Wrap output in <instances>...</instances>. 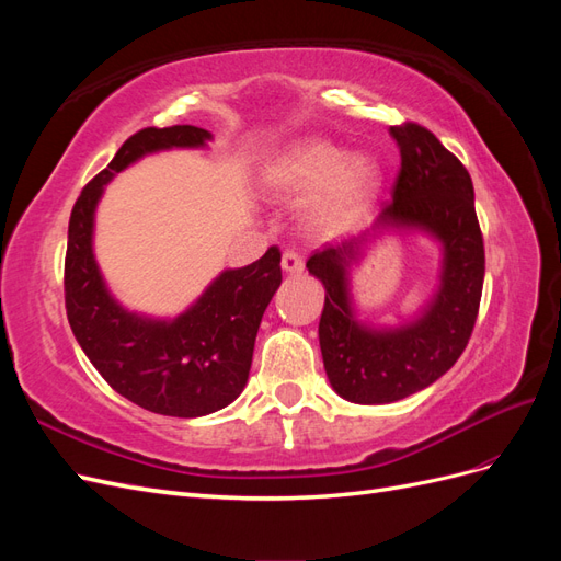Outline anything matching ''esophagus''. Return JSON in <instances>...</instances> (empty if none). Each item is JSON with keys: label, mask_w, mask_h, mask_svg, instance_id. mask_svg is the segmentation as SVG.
<instances>
[{"label": "esophagus", "mask_w": 561, "mask_h": 561, "mask_svg": "<svg viewBox=\"0 0 561 561\" xmlns=\"http://www.w3.org/2000/svg\"><path fill=\"white\" fill-rule=\"evenodd\" d=\"M280 266H283L285 274L299 276L301 271H304V260L299 257V254H297L295 250H285V252H283V260H280Z\"/></svg>", "instance_id": "34e87169"}]
</instances>
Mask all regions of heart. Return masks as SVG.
Segmentation results:
<instances>
[{
	"label": "heart",
	"instance_id": "obj_1",
	"mask_svg": "<svg viewBox=\"0 0 561 561\" xmlns=\"http://www.w3.org/2000/svg\"><path fill=\"white\" fill-rule=\"evenodd\" d=\"M266 186L274 198L301 201L317 194L307 208L316 233H339L358 219L381 190L377 159L353 154L328 140H307L287 149L268 168Z\"/></svg>",
	"mask_w": 561,
	"mask_h": 561
}]
</instances>
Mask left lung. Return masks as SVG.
<instances>
[{
    "label": "left lung",
    "mask_w": 561,
    "mask_h": 561,
    "mask_svg": "<svg viewBox=\"0 0 561 561\" xmlns=\"http://www.w3.org/2000/svg\"><path fill=\"white\" fill-rule=\"evenodd\" d=\"M400 147L393 201L375 227L311 254L307 268L325 285L318 339L328 379L358 404H386L437 381L461 358L478 320L484 241L466 165L419 124L390 126ZM414 228L444 248L440 287L430 307L398 329H369L354 318L347 271L371 230Z\"/></svg>",
    "instance_id": "8db88e82"
}]
</instances>
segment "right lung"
<instances>
[{"instance_id": "right-lung-1", "label": "right lung", "mask_w": 561, "mask_h": 561, "mask_svg": "<svg viewBox=\"0 0 561 561\" xmlns=\"http://www.w3.org/2000/svg\"><path fill=\"white\" fill-rule=\"evenodd\" d=\"M198 126L142 128L103 173L83 186L67 229L65 309L79 346L118 396L163 416L194 419L222 410L245 388L254 336L283 280L280 250L243 268H227L173 320L126 311L93 254L95 206L105 184L138 159L173 147H206Z\"/></svg>"}]
</instances>
